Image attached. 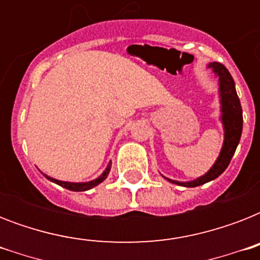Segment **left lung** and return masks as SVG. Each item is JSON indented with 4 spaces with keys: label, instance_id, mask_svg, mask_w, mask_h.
<instances>
[{
    "label": "left lung",
    "instance_id": "1",
    "mask_svg": "<svg viewBox=\"0 0 260 260\" xmlns=\"http://www.w3.org/2000/svg\"><path fill=\"white\" fill-rule=\"evenodd\" d=\"M209 67L213 69V71L218 75L220 81V91H221V104H222V122L225 128V140L222 146L221 154L218 156L217 162L210 169L204 177L198 178L191 182H177L167 179V181L177 183V185L186 186V187H196V186L204 185L206 182L213 181L218 175H221L225 169L230 165L231 159L234 156L236 147L240 142L243 129V112L242 105L239 101L236 89H235V82L230 71L226 67L220 62L210 63Z\"/></svg>",
    "mask_w": 260,
    "mask_h": 260
}]
</instances>
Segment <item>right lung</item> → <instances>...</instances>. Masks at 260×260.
I'll return each instance as SVG.
<instances>
[{"label":"right lung","instance_id":"obj_1","mask_svg":"<svg viewBox=\"0 0 260 260\" xmlns=\"http://www.w3.org/2000/svg\"><path fill=\"white\" fill-rule=\"evenodd\" d=\"M110 165H112V162L108 165L106 170L104 171V174H102L101 177L97 178V179H94V181H91V182H87V183H71V182H62V181H58V179H54V178L48 177V175H46V174H44V177H46L47 179H50V181L55 182V183H58V185H60L62 187H66V189H69V190H73V191H85V190L91 189V187H94V186H97L98 183H101V182L104 181L106 177H108V174H109V171H110Z\"/></svg>","mask_w":260,"mask_h":260}]
</instances>
